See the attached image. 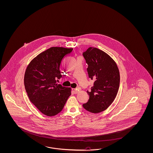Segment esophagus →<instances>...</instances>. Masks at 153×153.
I'll return each mask as SVG.
<instances>
[{"instance_id": "34e87169", "label": "esophagus", "mask_w": 153, "mask_h": 153, "mask_svg": "<svg viewBox=\"0 0 153 153\" xmlns=\"http://www.w3.org/2000/svg\"><path fill=\"white\" fill-rule=\"evenodd\" d=\"M72 91L74 94H77L79 91V88H72Z\"/></svg>"}]
</instances>
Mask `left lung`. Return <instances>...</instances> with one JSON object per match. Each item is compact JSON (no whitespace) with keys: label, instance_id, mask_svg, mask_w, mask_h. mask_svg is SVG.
<instances>
[{"label":"left lung","instance_id":"1","mask_svg":"<svg viewBox=\"0 0 153 153\" xmlns=\"http://www.w3.org/2000/svg\"><path fill=\"white\" fill-rule=\"evenodd\" d=\"M83 56L88 65V77L94 81L91 91H87L89 100L83 107L91 113H99L107 109L116 98L120 87V71L115 61L97 48H88Z\"/></svg>","mask_w":153,"mask_h":153}]
</instances>
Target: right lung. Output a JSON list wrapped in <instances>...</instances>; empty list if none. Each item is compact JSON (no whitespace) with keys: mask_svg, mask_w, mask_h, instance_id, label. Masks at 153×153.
Here are the masks:
<instances>
[{"mask_svg":"<svg viewBox=\"0 0 153 153\" xmlns=\"http://www.w3.org/2000/svg\"><path fill=\"white\" fill-rule=\"evenodd\" d=\"M72 48L51 47L35 57L26 68L24 84L30 100L42 114L56 116L62 111L71 88L56 83L62 77L60 63Z\"/></svg>","mask_w":153,"mask_h":153,"instance_id":"1","label":"right lung"}]
</instances>
